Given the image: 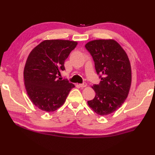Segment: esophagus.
<instances>
[{"label":"esophagus","instance_id":"esophagus-1","mask_svg":"<svg viewBox=\"0 0 155 155\" xmlns=\"http://www.w3.org/2000/svg\"><path fill=\"white\" fill-rule=\"evenodd\" d=\"M79 86L82 88H84V87H87V83H84L83 84H79Z\"/></svg>","mask_w":155,"mask_h":155}]
</instances>
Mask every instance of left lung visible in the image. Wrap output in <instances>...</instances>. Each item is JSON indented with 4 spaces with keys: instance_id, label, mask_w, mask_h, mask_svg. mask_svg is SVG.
Listing matches in <instances>:
<instances>
[{
    "instance_id": "8db88e82",
    "label": "left lung",
    "mask_w": 155,
    "mask_h": 155,
    "mask_svg": "<svg viewBox=\"0 0 155 155\" xmlns=\"http://www.w3.org/2000/svg\"><path fill=\"white\" fill-rule=\"evenodd\" d=\"M85 47L93 57L101 78L99 84L92 86L96 94L87 103L97 114L108 115L122 106L129 93L132 81L129 58L113 39L91 41Z\"/></svg>"
}]
</instances>
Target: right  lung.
<instances>
[{"label":"right lung","instance_id":"right-lung-1","mask_svg":"<svg viewBox=\"0 0 155 155\" xmlns=\"http://www.w3.org/2000/svg\"><path fill=\"white\" fill-rule=\"evenodd\" d=\"M77 44L68 40H45L28 54L24 69L25 86L32 103L41 110H57L75 87L57 75L65 70L64 61Z\"/></svg>","mask_w":155,"mask_h":155}]
</instances>
